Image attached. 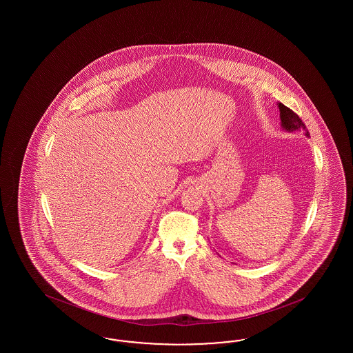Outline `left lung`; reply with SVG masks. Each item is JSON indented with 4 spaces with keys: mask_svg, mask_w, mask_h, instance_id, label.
<instances>
[{
    "mask_svg": "<svg viewBox=\"0 0 353 353\" xmlns=\"http://www.w3.org/2000/svg\"><path fill=\"white\" fill-rule=\"evenodd\" d=\"M279 107V117H281V125L287 132H296V131H303L307 137H310V134L302 121L292 110L285 107L283 103H278Z\"/></svg>",
    "mask_w": 353,
    "mask_h": 353,
    "instance_id": "1",
    "label": "left lung"
}]
</instances>
